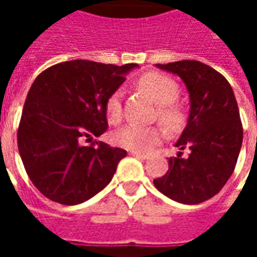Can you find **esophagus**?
<instances>
[{
  "mask_svg": "<svg viewBox=\"0 0 257 257\" xmlns=\"http://www.w3.org/2000/svg\"><path fill=\"white\" fill-rule=\"evenodd\" d=\"M129 156L136 157V158H140V160H146V158H149L147 154H142V153H135V151H129Z\"/></svg>",
  "mask_w": 257,
  "mask_h": 257,
  "instance_id": "obj_1",
  "label": "esophagus"
}]
</instances>
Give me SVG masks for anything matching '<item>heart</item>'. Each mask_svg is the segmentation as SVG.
<instances>
[{
  "instance_id": "heart-1",
  "label": "heart",
  "mask_w": 257,
  "mask_h": 257,
  "mask_svg": "<svg viewBox=\"0 0 257 257\" xmlns=\"http://www.w3.org/2000/svg\"><path fill=\"white\" fill-rule=\"evenodd\" d=\"M138 88L157 104L156 119L171 132H176L184 126L187 112L182 103H179L180 86L169 75L157 71L143 74L138 79ZM106 115L114 125L122 119V93L112 92L106 101ZM164 139L161 126H138L129 125L114 135V143L122 149L135 153H146L154 146L160 145Z\"/></svg>"
}]
</instances>
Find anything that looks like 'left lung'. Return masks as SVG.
Listing matches in <instances>:
<instances>
[{
    "label": "left lung",
    "instance_id": "obj_1",
    "mask_svg": "<svg viewBox=\"0 0 257 257\" xmlns=\"http://www.w3.org/2000/svg\"><path fill=\"white\" fill-rule=\"evenodd\" d=\"M178 74L190 92V117L176 147L190 149L169 158V169L154 179L158 191L182 204L212 198L226 184L237 165L242 145V122L235 96L223 75L197 60L157 64Z\"/></svg>",
    "mask_w": 257,
    "mask_h": 257
}]
</instances>
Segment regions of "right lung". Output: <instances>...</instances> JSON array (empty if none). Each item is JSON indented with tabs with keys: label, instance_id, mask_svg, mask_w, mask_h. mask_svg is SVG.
Wrapping results in <instances>:
<instances>
[{
	"label": "right lung",
	"instance_id": "right-lung-1",
	"mask_svg": "<svg viewBox=\"0 0 257 257\" xmlns=\"http://www.w3.org/2000/svg\"><path fill=\"white\" fill-rule=\"evenodd\" d=\"M135 67L70 60L48 67L33 82L18 147L29 178L47 198L81 204L111 182L126 151L93 138L107 131V99ZM84 140L91 145H82Z\"/></svg>",
	"mask_w": 257,
	"mask_h": 257
}]
</instances>
